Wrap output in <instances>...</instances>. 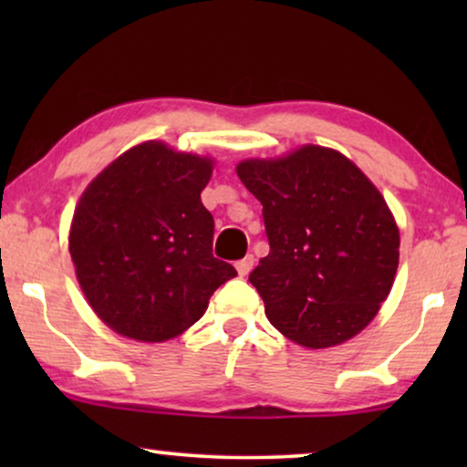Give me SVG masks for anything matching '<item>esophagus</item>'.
<instances>
[{
  "instance_id": "esophagus-1",
  "label": "esophagus",
  "mask_w": 467,
  "mask_h": 467,
  "mask_svg": "<svg viewBox=\"0 0 467 467\" xmlns=\"http://www.w3.org/2000/svg\"><path fill=\"white\" fill-rule=\"evenodd\" d=\"M253 265H254V257H253V254H248V257L240 259L238 264H235V270H238L240 276L244 278V276H248V272L253 270Z\"/></svg>"
}]
</instances>
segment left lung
Masks as SVG:
<instances>
[{"mask_svg":"<svg viewBox=\"0 0 467 467\" xmlns=\"http://www.w3.org/2000/svg\"><path fill=\"white\" fill-rule=\"evenodd\" d=\"M235 171L264 206L270 253L248 280L270 323L306 348L359 334L400 264V229L380 191L342 152L315 144Z\"/></svg>","mask_w":467,"mask_h":467,"instance_id":"obj_1","label":"left lung"}]
</instances>
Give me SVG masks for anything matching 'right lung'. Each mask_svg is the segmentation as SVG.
I'll use <instances>...</instances> for the list:
<instances>
[{"label": "right lung", "mask_w": 467, "mask_h": 467, "mask_svg": "<svg viewBox=\"0 0 467 467\" xmlns=\"http://www.w3.org/2000/svg\"><path fill=\"white\" fill-rule=\"evenodd\" d=\"M213 165L150 140L114 159L82 193L69 254L87 302L117 334L176 337L238 274L213 254L214 219L202 203Z\"/></svg>", "instance_id": "right-lung-1"}]
</instances>
